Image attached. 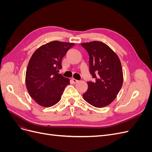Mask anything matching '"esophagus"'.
Instances as JSON below:
<instances>
[{
	"label": "esophagus",
	"instance_id": "obj_1",
	"mask_svg": "<svg viewBox=\"0 0 152 152\" xmlns=\"http://www.w3.org/2000/svg\"><path fill=\"white\" fill-rule=\"evenodd\" d=\"M72 81H73V83H77V82H79V80H77V79H73H73H72Z\"/></svg>",
	"mask_w": 152,
	"mask_h": 152
}]
</instances>
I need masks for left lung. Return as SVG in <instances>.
I'll return each instance as SVG.
<instances>
[{"label": "left lung", "instance_id": "1", "mask_svg": "<svg viewBox=\"0 0 152 152\" xmlns=\"http://www.w3.org/2000/svg\"><path fill=\"white\" fill-rule=\"evenodd\" d=\"M89 56V72L94 81L87 82L86 102L96 108L107 107L116 98L123 84L120 59L107 44L99 41L82 43Z\"/></svg>", "mask_w": 152, "mask_h": 152}]
</instances>
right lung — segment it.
<instances>
[{
	"label": "right lung",
	"instance_id": "right-lung-1",
	"mask_svg": "<svg viewBox=\"0 0 152 152\" xmlns=\"http://www.w3.org/2000/svg\"><path fill=\"white\" fill-rule=\"evenodd\" d=\"M75 44L52 41L41 45L32 54L26 72L27 91L36 103L50 107L61 99L70 80L58 73L61 60Z\"/></svg>",
	"mask_w": 152,
	"mask_h": 152
}]
</instances>
